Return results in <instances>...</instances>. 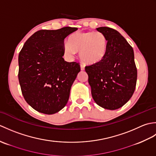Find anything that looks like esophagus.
Returning a JSON list of instances; mask_svg holds the SVG:
<instances>
[{
    "label": "esophagus",
    "instance_id": "obj_1",
    "mask_svg": "<svg viewBox=\"0 0 156 156\" xmlns=\"http://www.w3.org/2000/svg\"><path fill=\"white\" fill-rule=\"evenodd\" d=\"M80 68H81V70H84L85 65L84 64H80Z\"/></svg>",
    "mask_w": 156,
    "mask_h": 156
}]
</instances>
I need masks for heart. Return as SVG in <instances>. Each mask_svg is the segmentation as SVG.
<instances>
[{
  "mask_svg": "<svg viewBox=\"0 0 156 156\" xmlns=\"http://www.w3.org/2000/svg\"><path fill=\"white\" fill-rule=\"evenodd\" d=\"M64 54L72 57L79 51L82 61L95 64L104 58L107 49V40L99 31L78 32L68 38V43L63 46Z\"/></svg>",
  "mask_w": 156,
  "mask_h": 156,
  "instance_id": "heart-1",
  "label": "heart"
}]
</instances>
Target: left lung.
Masks as SVG:
<instances>
[{
  "label": "left lung",
  "mask_w": 156,
  "mask_h": 156,
  "mask_svg": "<svg viewBox=\"0 0 156 156\" xmlns=\"http://www.w3.org/2000/svg\"><path fill=\"white\" fill-rule=\"evenodd\" d=\"M107 40V49L101 61L85 67L96 103L108 110L122 107L133 96L137 72L134 52L127 40L113 29L97 28Z\"/></svg>",
  "instance_id": "1"
}]
</instances>
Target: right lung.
Instances as JSON below:
<instances>
[{"label": "right lung", "instance_id": "add662e5", "mask_svg": "<svg viewBox=\"0 0 156 156\" xmlns=\"http://www.w3.org/2000/svg\"><path fill=\"white\" fill-rule=\"evenodd\" d=\"M66 27L39 30L29 37L19 55V81L26 102L41 113L52 115L68 101L79 63L64 60V39L77 30Z\"/></svg>", "mask_w": 156, "mask_h": 156}]
</instances>
